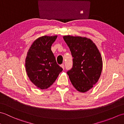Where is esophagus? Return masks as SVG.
<instances>
[{"label": "esophagus", "instance_id": "1", "mask_svg": "<svg viewBox=\"0 0 124 124\" xmlns=\"http://www.w3.org/2000/svg\"><path fill=\"white\" fill-rule=\"evenodd\" d=\"M60 66L63 68V70L64 69V64H62L61 65H60Z\"/></svg>", "mask_w": 124, "mask_h": 124}]
</instances>
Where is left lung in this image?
<instances>
[{
  "mask_svg": "<svg viewBox=\"0 0 124 124\" xmlns=\"http://www.w3.org/2000/svg\"><path fill=\"white\" fill-rule=\"evenodd\" d=\"M70 48L73 65L67 74L72 85L82 93L87 92L99 79L102 70L101 54L92 40L86 37L64 36Z\"/></svg>",
  "mask_w": 124,
  "mask_h": 124,
  "instance_id": "1",
  "label": "left lung"
}]
</instances>
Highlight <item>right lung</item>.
<instances>
[{
	"label": "right lung",
	"instance_id": "right-lung-1",
	"mask_svg": "<svg viewBox=\"0 0 124 124\" xmlns=\"http://www.w3.org/2000/svg\"><path fill=\"white\" fill-rule=\"evenodd\" d=\"M57 36H45L34 41L25 59L28 76L34 85L41 89L49 87L63 69L56 63L51 50Z\"/></svg>",
	"mask_w": 124,
	"mask_h": 124
}]
</instances>
